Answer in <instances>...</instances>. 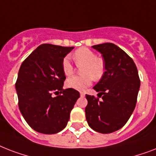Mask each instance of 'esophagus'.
Listing matches in <instances>:
<instances>
[{"mask_svg": "<svg viewBox=\"0 0 156 156\" xmlns=\"http://www.w3.org/2000/svg\"><path fill=\"white\" fill-rule=\"evenodd\" d=\"M80 95H81V96H84V95H85V93L83 92V91H81V92H80Z\"/></svg>", "mask_w": 156, "mask_h": 156, "instance_id": "34e87169", "label": "esophagus"}]
</instances>
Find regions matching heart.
<instances>
[{"label": "heart", "instance_id": "heart-1", "mask_svg": "<svg viewBox=\"0 0 156 156\" xmlns=\"http://www.w3.org/2000/svg\"><path fill=\"white\" fill-rule=\"evenodd\" d=\"M73 60L78 66H82V76H74L66 80V87L75 90H83L92 83L93 78L100 80L104 73V63L96 54L87 48H80L73 53ZM61 68L64 74L70 76L73 73L74 67L68 56L62 60Z\"/></svg>", "mask_w": 156, "mask_h": 156}]
</instances>
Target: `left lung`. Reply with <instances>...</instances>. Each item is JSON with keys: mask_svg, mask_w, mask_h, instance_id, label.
I'll use <instances>...</instances> for the list:
<instances>
[{"mask_svg": "<svg viewBox=\"0 0 156 156\" xmlns=\"http://www.w3.org/2000/svg\"><path fill=\"white\" fill-rule=\"evenodd\" d=\"M92 48L102 54L106 71L93 87L102 100L86 95V119L95 131L110 133L122 128L133 113L140 79L133 59L118 46L105 43Z\"/></svg>", "mask_w": 156, "mask_h": 156, "instance_id": "8db88e82", "label": "left lung"}]
</instances>
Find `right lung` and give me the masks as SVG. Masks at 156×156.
I'll return each mask as SVG.
<instances>
[{
	"label": "right lung",
	"instance_id": "1",
	"mask_svg": "<svg viewBox=\"0 0 156 156\" xmlns=\"http://www.w3.org/2000/svg\"><path fill=\"white\" fill-rule=\"evenodd\" d=\"M73 48L44 44L21 65L15 83L18 107L28 125L39 133L53 134L66 128L80 97L78 90L63 89L66 78L61 63Z\"/></svg>",
	"mask_w": 156,
	"mask_h": 156
}]
</instances>
